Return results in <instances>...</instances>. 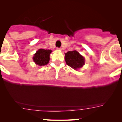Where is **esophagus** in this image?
<instances>
[{
  "label": "esophagus",
  "mask_w": 122,
  "mask_h": 122,
  "mask_svg": "<svg viewBox=\"0 0 122 122\" xmlns=\"http://www.w3.org/2000/svg\"><path fill=\"white\" fill-rule=\"evenodd\" d=\"M56 49H57L58 50H61V48H58V47H57V48H56Z\"/></svg>",
  "instance_id": "34e87169"
}]
</instances>
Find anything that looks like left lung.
Instances as JSON below:
<instances>
[{"label": "left lung", "mask_w": 122, "mask_h": 122, "mask_svg": "<svg viewBox=\"0 0 122 122\" xmlns=\"http://www.w3.org/2000/svg\"><path fill=\"white\" fill-rule=\"evenodd\" d=\"M65 60L68 66L74 70L81 68L84 64V58L77 51H68L66 53Z\"/></svg>", "instance_id": "obj_1"}]
</instances>
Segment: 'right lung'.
I'll return each mask as SVG.
<instances>
[{
    "label": "right lung",
    "instance_id": "1",
    "mask_svg": "<svg viewBox=\"0 0 122 122\" xmlns=\"http://www.w3.org/2000/svg\"><path fill=\"white\" fill-rule=\"evenodd\" d=\"M52 52L50 50L39 49L33 57L34 62L39 66H45L50 61V55Z\"/></svg>",
    "mask_w": 122,
    "mask_h": 122
}]
</instances>
